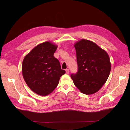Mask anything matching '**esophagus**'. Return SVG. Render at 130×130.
Returning a JSON list of instances; mask_svg holds the SVG:
<instances>
[{"label": "esophagus", "instance_id": "obj_1", "mask_svg": "<svg viewBox=\"0 0 130 130\" xmlns=\"http://www.w3.org/2000/svg\"><path fill=\"white\" fill-rule=\"evenodd\" d=\"M65 71H66V74H69V69H66L65 70Z\"/></svg>", "mask_w": 130, "mask_h": 130}]
</instances>
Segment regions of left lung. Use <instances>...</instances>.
I'll list each match as a JSON object with an SVG mask.
<instances>
[{"instance_id": "obj_1", "label": "left lung", "mask_w": 130, "mask_h": 130, "mask_svg": "<svg viewBox=\"0 0 130 130\" xmlns=\"http://www.w3.org/2000/svg\"><path fill=\"white\" fill-rule=\"evenodd\" d=\"M78 71L71 74L74 85L83 94L99 91L110 75L111 64L106 52L91 40L82 39L74 44Z\"/></svg>"}]
</instances>
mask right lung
<instances>
[{
	"instance_id": "add662e5",
	"label": "right lung",
	"mask_w": 130,
	"mask_h": 130,
	"mask_svg": "<svg viewBox=\"0 0 130 130\" xmlns=\"http://www.w3.org/2000/svg\"><path fill=\"white\" fill-rule=\"evenodd\" d=\"M57 46L50 42L38 44L25 56L22 74L27 85L36 94L46 96L58 84L65 73L58 60L54 56Z\"/></svg>"
}]
</instances>
